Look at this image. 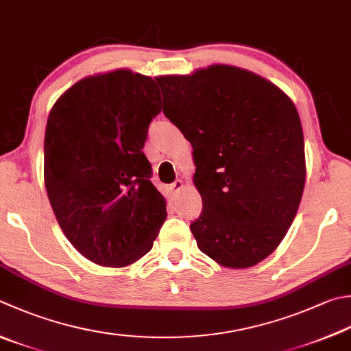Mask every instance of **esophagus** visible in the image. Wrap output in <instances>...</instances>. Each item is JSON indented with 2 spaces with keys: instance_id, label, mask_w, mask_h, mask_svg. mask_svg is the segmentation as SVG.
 I'll use <instances>...</instances> for the list:
<instances>
[{
  "instance_id": "34e87169",
  "label": "esophagus",
  "mask_w": 351,
  "mask_h": 351,
  "mask_svg": "<svg viewBox=\"0 0 351 351\" xmlns=\"http://www.w3.org/2000/svg\"><path fill=\"white\" fill-rule=\"evenodd\" d=\"M169 188H171V191H173V193H178V191L183 188V180H180V178H177L174 183H171Z\"/></svg>"
}]
</instances>
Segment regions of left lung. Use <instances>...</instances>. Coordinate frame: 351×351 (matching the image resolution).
I'll return each instance as SVG.
<instances>
[{
  "instance_id": "obj_1",
  "label": "left lung",
  "mask_w": 351,
  "mask_h": 351,
  "mask_svg": "<svg viewBox=\"0 0 351 351\" xmlns=\"http://www.w3.org/2000/svg\"><path fill=\"white\" fill-rule=\"evenodd\" d=\"M157 82L163 114L194 149L198 249L224 267L255 266L278 247L300 208L306 156L298 110L275 84L232 65Z\"/></svg>"
}]
</instances>
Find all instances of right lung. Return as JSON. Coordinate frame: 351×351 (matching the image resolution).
Returning a JSON list of instances; mask_svg holds the SVG:
<instances>
[{
    "label": "right lung",
    "instance_id": "1",
    "mask_svg": "<svg viewBox=\"0 0 351 351\" xmlns=\"http://www.w3.org/2000/svg\"><path fill=\"white\" fill-rule=\"evenodd\" d=\"M156 81L127 69L84 77L49 114L44 182L51 209L73 247L99 266L141 260L167 220L142 151L162 111Z\"/></svg>",
    "mask_w": 351,
    "mask_h": 351
}]
</instances>
